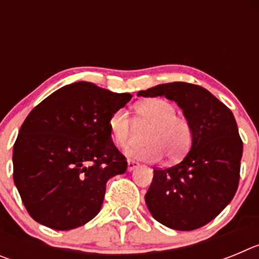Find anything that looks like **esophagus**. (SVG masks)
Masks as SVG:
<instances>
[{
	"label": "esophagus",
	"instance_id": "obj_1",
	"mask_svg": "<svg viewBox=\"0 0 259 259\" xmlns=\"http://www.w3.org/2000/svg\"><path fill=\"white\" fill-rule=\"evenodd\" d=\"M139 166H140V163H139V162H136V161H134V159H128V161H127V170L128 171L135 170V168H136V167H139Z\"/></svg>",
	"mask_w": 259,
	"mask_h": 259
}]
</instances>
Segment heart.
Segmentation results:
<instances>
[{
    "instance_id": "1",
    "label": "heart",
    "mask_w": 259,
    "mask_h": 259,
    "mask_svg": "<svg viewBox=\"0 0 259 259\" xmlns=\"http://www.w3.org/2000/svg\"><path fill=\"white\" fill-rule=\"evenodd\" d=\"M137 122L150 127L146 145H131L127 155L144 161H158L162 154L178 161L187 154L193 141V127L188 118L176 113V106L164 98H149L135 106ZM132 120L125 110H115L109 118V131L116 146H125L132 136Z\"/></svg>"
}]
</instances>
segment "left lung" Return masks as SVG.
<instances>
[{
    "instance_id": "8db88e82",
    "label": "left lung",
    "mask_w": 259,
    "mask_h": 259,
    "mask_svg": "<svg viewBox=\"0 0 259 259\" xmlns=\"http://www.w3.org/2000/svg\"><path fill=\"white\" fill-rule=\"evenodd\" d=\"M139 96H164L178 102L191 120V152L178 164L154 168L145 201L159 223L179 231L197 230L227 206L239 187L242 140L235 116L196 84H161Z\"/></svg>"
}]
</instances>
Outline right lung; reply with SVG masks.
Returning <instances> with one entry per match:
<instances>
[{
    "instance_id": "obj_1",
    "label": "right lung",
    "mask_w": 259,
    "mask_h": 259,
    "mask_svg": "<svg viewBox=\"0 0 259 259\" xmlns=\"http://www.w3.org/2000/svg\"><path fill=\"white\" fill-rule=\"evenodd\" d=\"M132 95L77 81L32 110L14 144V183L27 211L53 230L80 227L101 210L106 182L127 170L109 118Z\"/></svg>"
}]
</instances>
